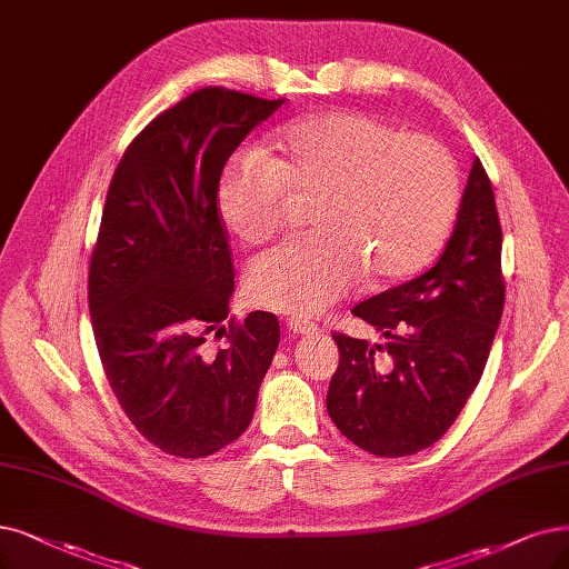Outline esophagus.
I'll use <instances>...</instances> for the list:
<instances>
[{
  "mask_svg": "<svg viewBox=\"0 0 569 569\" xmlns=\"http://www.w3.org/2000/svg\"><path fill=\"white\" fill-rule=\"evenodd\" d=\"M287 329L289 333L293 336H310V333H317V327L312 322H303V320H289L287 322Z\"/></svg>",
  "mask_w": 569,
  "mask_h": 569,
  "instance_id": "34e87169",
  "label": "esophagus"
}]
</instances>
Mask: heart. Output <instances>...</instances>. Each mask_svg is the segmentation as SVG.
Returning <instances> with one entry per match:
<instances>
[{
  "label": "heart",
  "mask_w": 569,
  "mask_h": 569,
  "mask_svg": "<svg viewBox=\"0 0 569 569\" xmlns=\"http://www.w3.org/2000/svg\"><path fill=\"white\" fill-rule=\"evenodd\" d=\"M458 200V163L441 142L355 109L284 128L270 158L238 153L217 184L219 214L247 244L312 202L320 236L257 257L244 280L249 303L293 317L343 299L361 272L371 284L413 278L439 254Z\"/></svg>",
  "instance_id": "1"
}]
</instances>
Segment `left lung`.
<instances>
[{
	"instance_id": "1",
	"label": "left lung",
	"mask_w": 569,
	"mask_h": 569,
	"mask_svg": "<svg viewBox=\"0 0 569 569\" xmlns=\"http://www.w3.org/2000/svg\"><path fill=\"white\" fill-rule=\"evenodd\" d=\"M502 310V226L476 158L439 261L352 308L385 343L333 333L340 363L327 411L340 435L378 458L437 443L483 376Z\"/></svg>"
}]
</instances>
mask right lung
<instances>
[{
  "mask_svg": "<svg viewBox=\"0 0 569 569\" xmlns=\"http://www.w3.org/2000/svg\"><path fill=\"white\" fill-rule=\"evenodd\" d=\"M282 102L196 90L128 144L107 191L88 270L98 352L128 420L174 458L212 456L242 435L280 343L272 312L223 327L236 272L217 184Z\"/></svg>",
  "mask_w": 569,
  "mask_h": 569,
  "instance_id": "right-lung-1",
  "label": "right lung"
}]
</instances>
